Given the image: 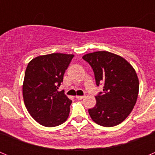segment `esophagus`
I'll list each match as a JSON object with an SVG mask.
<instances>
[{"label": "esophagus", "instance_id": "34e87169", "mask_svg": "<svg viewBox=\"0 0 155 155\" xmlns=\"http://www.w3.org/2000/svg\"><path fill=\"white\" fill-rule=\"evenodd\" d=\"M84 98V95H77L76 96V98L78 100H81L82 98Z\"/></svg>", "mask_w": 155, "mask_h": 155}]
</instances>
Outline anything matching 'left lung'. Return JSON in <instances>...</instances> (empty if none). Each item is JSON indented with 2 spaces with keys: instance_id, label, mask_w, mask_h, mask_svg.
Segmentation results:
<instances>
[{
  "instance_id": "left-lung-1",
  "label": "left lung",
  "mask_w": 155,
  "mask_h": 155,
  "mask_svg": "<svg viewBox=\"0 0 155 155\" xmlns=\"http://www.w3.org/2000/svg\"><path fill=\"white\" fill-rule=\"evenodd\" d=\"M90 64L97 86L103 91L96 96V105L88 109L97 124L111 127L118 125L130 115L136 104L139 81L136 71L125 59L107 51H98L82 57Z\"/></svg>"
}]
</instances>
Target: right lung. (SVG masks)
I'll list each match as a JSON object with an SVG mask.
<instances>
[{
    "label": "right lung",
    "instance_id": "obj_1",
    "mask_svg": "<svg viewBox=\"0 0 155 155\" xmlns=\"http://www.w3.org/2000/svg\"><path fill=\"white\" fill-rule=\"evenodd\" d=\"M73 57L51 53L32 59L27 66L22 86L25 105L31 117L44 127H57L68 118L72 101L57 89Z\"/></svg>",
    "mask_w": 155,
    "mask_h": 155
}]
</instances>
